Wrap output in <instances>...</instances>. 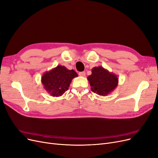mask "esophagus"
<instances>
[{
    "label": "esophagus",
    "instance_id": "1",
    "mask_svg": "<svg viewBox=\"0 0 158 158\" xmlns=\"http://www.w3.org/2000/svg\"><path fill=\"white\" fill-rule=\"evenodd\" d=\"M79 75L80 76V77H84L85 76V72H80V73H79Z\"/></svg>",
    "mask_w": 158,
    "mask_h": 158
}]
</instances>
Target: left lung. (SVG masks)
Returning a JSON list of instances; mask_svg holds the SVG:
<instances>
[{"label": "left lung", "instance_id": "8db88e82", "mask_svg": "<svg viewBox=\"0 0 158 158\" xmlns=\"http://www.w3.org/2000/svg\"><path fill=\"white\" fill-rule=\"evenodd\" d=\"M92 74L87 77L91 89L98 95L106 96L113 91L118 85L117 76L110 73L102 66L93 67Z\"/></svg>", "mask_w": 158, "mask_h": 158}]
</instances>
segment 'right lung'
Instances as JSON below:
<instances>
[{
    "label": "right lung",
    "instance_id": "right-lung-1",
    "mask_svg": "<svg viewBox=\"0 0 158 158\" xmlns=\"http://www.w3.org/2000/svg\"><path fill=\"white\" fill-rule=\"evenodd\" d=\"M77 77V73L73 69L69 70L65 66L58 65L43 73L41 83L48 93L57 97L61 96L68 90L72 80Z\"/></svg>",
    "mask_w": 158,
    "mask_h": 158
}]
</instances>
